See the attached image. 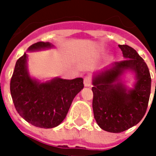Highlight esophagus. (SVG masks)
Instances as JSON below:
<instances>
[{
	"mask_svg": "<svg viewBox=\"0 0 156 156\" xmlns=\"http://www.w3.org/2000/svg\"><path fill=\"white\" fill-rule=\"evenodd\" d=\"M83 83L85 87H90L91 86V80L89 76H85L83 79Z\"/></svg>",
	"mask_w": 156,
	"mask_h": 156,
	"instance_id": "34e87169",
	"label": "esophagus"
}]
</instances>
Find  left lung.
<instances>
[{"instance_id": "8db88e82", "label": "left lung", "mask_w": 156, "mask_h": 156, "mask_svg": "<svg viewBox=\"0 0 156 156\" xmlns=\"http://www.w3.org/2000/svg\"><path fill=\"white\" fill-rule=\"evenodd\" d=\"M119 48L125 60L99 72L92 82L94 116L101 129L111 133H121L137 125L145 114L151 93V76L144 59L131 47ZM126 70L136 76L133 89H127L120 81Z\"/></svg>"}]
</instances>
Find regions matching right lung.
<instances>
[{"label": "right lung", "instance_id": "obj_1", "mask_svg": "<svg viewBox=\"0 0 156 156\" xmlns=\"http://www.w3.org/2000/svg\"><path fill=\"white\" fill-rule=\"evenodd\" d=\"M53 47L49 42H37L28 51L42 50ZM83 88V80L55 78L41 83L31 78L27 69V55L16 62L10 83L14 105L18 113L34 126L53 128L66 118L72 101Z\"/></svg>", "mask_w": 156, "mask_h": 156}]
</instances>
